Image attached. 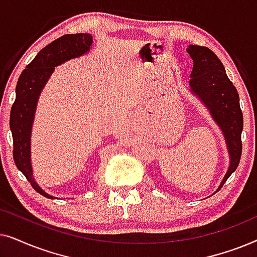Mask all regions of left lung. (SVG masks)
Here are the masks:
<instances>
[{"label":"left lung","instance_id":"8db88e82","mask_svg":"<svg viewBox=\"0 0 257 257\" xmlns=\"http://www.w3.org/2000/svg\"><path fill=\"white\" fill-rule=\"evenodd\" d=\"M187 52L194 63L189 80L191 92L198 96L209 110L214 121L223 133L229 153V167L217 192L236 170L241 159L243 115L240 98L236 87L227 77L223 64L210 49L191 44Z\"/></svg>","mask_w":257,"mask_h":257}]
</instances>
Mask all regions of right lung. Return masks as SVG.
I'll use <instances>...</instances> for the list:
<instances>
[{
  "mask_svg": "<svg viewBox=\"0 0 257 257\" xmlns=\"http://www.w3.org/2000/svg\"><path fill=\"white\" fill-rule=\"evenodd\" d=\"M91 45L92 36L90 34L64 35L42 49L17 80L16 98L10 111L14 161L35 191L48 199H55V196L49 195L37 185L31 167V130L37 101L42 90L54 72L55 66L86 54L90 51Z\"/></svg>",
  "mask_w": 257,
  "mask_h": 257,
  "instance_id": "right-lung-1",
  "label": "right lung"
}]
</instances>
